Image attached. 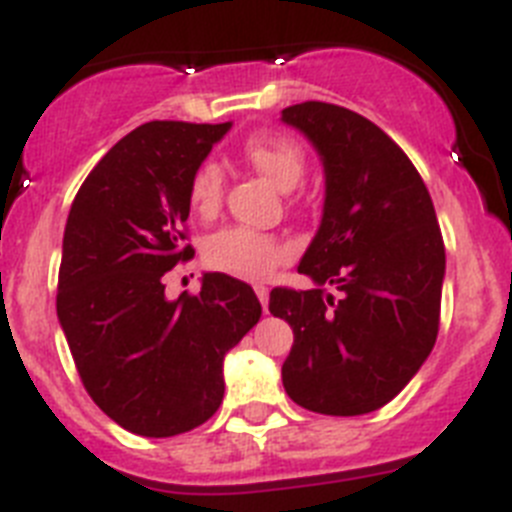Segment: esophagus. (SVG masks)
<instances>
[{"instance_id": "1", "label": "esophagus", "mask_w": 512, "mask_h": 512, "mask_svg": "<svg viewBox=\"0 0 512 512\" xmlns=\"http://www.w3.org/2000/svg\"><path fill=\"white\" fill-rule=\"evenodd\" d=\"M256 297H259L261 307L266 310V305H269V289H266L264 284H256Z\"/></svg>"}]
</instances>
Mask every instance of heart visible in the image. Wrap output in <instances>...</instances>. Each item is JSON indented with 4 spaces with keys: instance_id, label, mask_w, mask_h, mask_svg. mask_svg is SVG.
Here are the masks:
<instances>
[{
    "instance_id": "obj_1",
    "label": "heart",
    "mask_w": 512,
    "mask_h": 512,
    "mask_svg": "<svg viewBox=\"0 0 512 512\" xmlns=\"http://www.w3.org/2000/svg\"><path fill=\"white\" fill-rule=\"evenodd\" d=\"M243 158L256 171L271 179L279 189L289 192L302 182L307 169L305 148L295 138L282 133H253L243 140ZM225 192V171L217 161H202L189 179V205L197 215H215ZM289 248L279 238L261 230L230 225L217 230L205 241V264L238 279H266L284 264Z\"/></svg>"
}]
</instances>
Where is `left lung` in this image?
<instances>
[{
    "instance_id": "8db88e82",
    "label": "left lung",
    "mask_w": 512,
    "mask_h": 512,
    "mask_svg": "<svg viewBox=\"0 0 512 512\" xmlns=\"http://www.w3.org/2000/svg\"><path fill=\"white\" fill-rule=\"evenodd\" d=\"M282 120L325 166L323 223L297 266L318 287L269 295L271 315L295 333L284 390L312 413H374L415 377L438 336L446 251L431 194L405 151L359 112L302 102Z\"/></svg>"
}]
</instances>
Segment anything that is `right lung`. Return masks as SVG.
I'll use <instances>...</instances> for the list:
<instances>
[{"label":"right lung","instance_id":"obj_1","mask_svg":"<svg viewBox=\"0 0 512 512\" xmlns=\"http://www.w3.org/2000/svg\"><path fill=\"white\" fill-rule=\"evenodd\" d=\"M230 122L153 120L89 171L63 230L56 310L84 390L125 431L187 433L215 415L223 359L261 318L253 289L205 274L166 300L164 274L189 261V179Z\"/></svg>","mask_w":512,"mask_h":512}]
</instances>
